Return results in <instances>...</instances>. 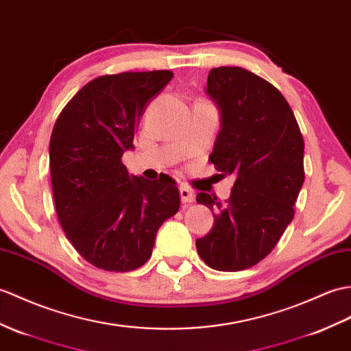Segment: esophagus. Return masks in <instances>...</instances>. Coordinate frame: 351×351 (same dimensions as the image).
<instances>
[{
	"label": "esophagus",
	"mask_w": 351,
	"mask_h": 351,
	"mask_svg": "<svg viewBox=\"0 0 351 351\" xmlns=\"http://www.w3.org/2000/svg\"><path fill=\"white\" fill-rule=\"evenodd\" d=\"M179 194H181V202L182 203H191V202H194V193L189 189V186L182 185L181 189H179Z\"/></svg>",
	"instance_id": "esophagus-1"
}]
</instances>
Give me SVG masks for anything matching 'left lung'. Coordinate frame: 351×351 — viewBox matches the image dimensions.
I'll return each instance as SVG.
<instances>
[{
    "label": "left lung",
    "mask_w": 351,
    "mask_h": 351,
    "mask_svg": "<svg viewBox=\"0 0 351 351\" xmlns=\"http://www.w3.org/2000/svg\"><path fill=\"white\" fill-rule=\"evenodd\" d=\"M206 94L219 112L209 160L236 181L226 203L195 195L214 215L213 229L195 248L215 271H243L274 250L295 217L305 179L304 138L282 94L245 69H213Z\"/></svg>",
    "instance_id": "obj_1"
}]
</instances>
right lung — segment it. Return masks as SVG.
Listing matches in <instances>:
<instances>
[{"mask_svg":"<svg viewBox=\"0 0 351 351\" xmlns=\"http://www.w3.org/2000/svg\"><path fill=\"white\" fill-rule=\"evenodd\" d=\"M169 70L100 76L73 97L49 143L55 208L65 236L88 263L134 271L148 262L157 232L179 209L170 176H130L122 154L138 121L172 80Z\"/></svg>","mask_w":351,"mask_h":351,"instance_id":"obj_1","label":"right lung"}]
</instances>
